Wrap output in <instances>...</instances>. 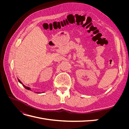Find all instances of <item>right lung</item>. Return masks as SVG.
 <instances>
[{"label": "right lung", "mask_w": 129, "mask_h": 129, "mask_svg": "<svg viewBox=\"0 0 129 129\" xmlns=\"http://www.w3.org/2000/svg\"><path fill=\"white\" fill-rule=\"evenodd\" d=\"M18 81H19V82H20L21 84H22L21 82V81H20V80H19V79H18ZM23 85V86H24V87H25V89H27V90H30V89L29 88V87H26V86H25V85Z\"/></svg>", "instance_id": "obj_1"}]
</instances>
